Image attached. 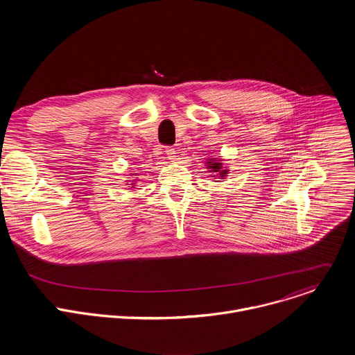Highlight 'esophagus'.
<instances>
[{
  "mask_svg": "<svg viewBox=\"0 0 355 355\" xmlns=\"http://www.w3.org/2000/svg\"><path fill=\"white\" fill-rule=\"evenodd\" d=\"M166 153H167V156H168V159H170V160H175L177 155H178V153H177V150H175L174 147H168Z\"/></svg>",
  "mask_w": 355,
  "mask_h": 355,
  "instance_id": "1",
  "label": "esophagus"
}]
</instances>
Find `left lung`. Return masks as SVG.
I'll return each mask as SVG.
<instances>
[{"instance_id":"left-lung-1","label":"left lung","mask_w":355,"mask_h":355,"mask_svg":"<svg viewBox=\"0 0 355 355\" xmlns=\"http://www.w3.org/2000/svg\"><path fill=\"white\" fill-rule=\"evenodd\" d=\"M208 168H211L214 173H216L219 178H223L227 174V171L222 168V163H218V162H214V160L208 162Z\"/></svg>"}]
</instances>
